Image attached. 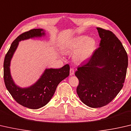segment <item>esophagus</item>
Here are the masks:
<instances>
[{
    "label": "esophagus",
    "instance_id": "34e87169",
    "mask_svg": "<svg viewBox=\"0 0 131 131\" xmlns=\"http://www.w3.org/2000/svg\"><path fill=\"white\" fill-rule=\"evenodd\" d=\"M74 74V69L72 68H71L70 70V75H73Z\"/></svg>",
    "mask_w": 131,
    "mask_h": 131
}]
</instances>
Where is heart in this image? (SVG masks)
Here are the masks:
<instances>
[{
	"label": "heart",
	"instance_id": "1",
	"mask_svg": "<svg viewBox=\"0 0 131 131\" xmlns=\"http://www.w3.org/2000/svg\"><path fill=\"white\" fill-rule=\"evenodd\" d=\"M96 42L92 38L86 36H80L72 39L68 45V49L71 50H78L75 57L78 60H85L91 56L95 48Z\"/></svg>",
	"mask_w": 131,
	"mask_h": 131
}]
</instances>
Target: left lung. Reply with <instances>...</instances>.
<instances>
[{
	"instance_id": "left-lung-1",
	"label": "left lung",
	"mask_w": 131,
	"mask_h": 131,
	"mask_svg": "<svg viewBox=\"0 0 131 131\" xmlns=\"http://www.w3.org/2000/svg\"><path fill=\"white\" fill-rule=\"evenodd\" d=\"M97 29L100 46L75 73L79 80L77 93L92 108L106 106L116 97L123 87L128 64L127 53L116 35L110 30Z\"/></svg>"
}]
</instances>
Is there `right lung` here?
<instances>
[{
    "mask_svg": "<svg viewBox=\"0 0 131 131\" xmlns=\"http://www.w3.org/2000/svg\"><path fill=\"white\" fill-rule=\"evenodd\" d=\"M42 31V29H32L20 34L13 42L4 60L3 78L6 88L18 104L31 109H38L48 104L59 83L70 74V66L66 64L59 69H46L39 80L27 88H20L14 84L10 75V64L18 42L44 35Z\"/></svg>",
    "mask_w": 131,
    "mask_h": 131,
    "instance_id": "1",
    "label": "right lung"
}]
</instances>
